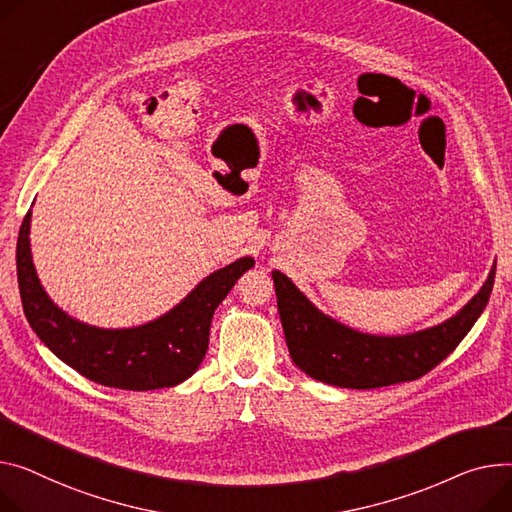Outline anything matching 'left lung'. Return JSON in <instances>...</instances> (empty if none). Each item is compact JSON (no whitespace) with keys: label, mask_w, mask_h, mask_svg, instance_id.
<instances>
[{"label":"left lung","mask_w":512,"mask_h":512,"mask_svg":"<svg viewBox=\"0 0 512 512\" xmlns=\"http://www.w3.org/2000/svg\"><path fill=\"white\" fill-rule=\"evenodd\" d=\"M496 267L482 290L445 323L407 333L370 335L323 315L288 276L274 271L278 311L294 364L327 385L377 389L416 381L445 360L484 313Z\"/></svg>","instance_id":"obj_1"}]
</instances>
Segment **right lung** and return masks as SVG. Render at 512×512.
Returning a JSON list of instances; mask_svg holds the SVG:
<instances>
[{"label":"right lung","mask_w":512,"mask_h":512,"mask_svg":"<svg viewBox=\"0 0 512 512\" xmlns=\"http://www.w3.org/2000/svg\"><path fill=\"white\" fill-rule=\"evenodd\" d=\"M30 216L22 220L16 245L18 288L24 315L41 342L82 377L115 389L152 391L175 387L199 368L210 344V325L253 257L214 271L201 280L173 311L131 329H100L63 313L43 290L30 255Z\"/></svg>","instance_id":"1"}]
</instances>
